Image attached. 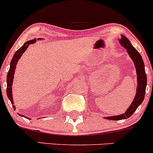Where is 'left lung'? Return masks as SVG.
I'll return each instance as SVG.
<instances>
[{
	"instance_id": "left-lung-1",
	"label": "left lung",
	"mask_w": 153,
	"mask_h": 153,
	"mask_svg": "<svg viewBox=\"0 0 153 153\" xmlns=\"http://www.w3.org/2000/svg\"><path fill=\"white\" fill-rule=\"evenodd\" d=\"M121 36L122 37L119 39V43L127 50V52L134 62L136 68L137 75V88L136 96L128 109L122 114L114 116V117H107L105 118L109 120H121L130 117L137 110L138 106L143 103L147 86V75L145 71V64L141 55L138 51L131 45L129 40L125 36L122 35Z\"/></svg>"
}]
</instances>
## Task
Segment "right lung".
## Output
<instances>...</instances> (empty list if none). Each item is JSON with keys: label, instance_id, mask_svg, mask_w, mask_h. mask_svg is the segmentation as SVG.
<instances>
[{"label": "right lung", "instance_id": "1", "mask_svg": "<svg viewBox=\"0 0 153 153\" xmlns=\"http://www.w3.org/2000/svg\"><path fill=\"white\" fill-rule=\"evenodd\" d=\"M41 39H40V38L38 39V40H41ZM36 39H35L30 40V41H28V42H26L24 43V45H23L21 48H19V50L15 52V54H13V58H12L11 61H10V69L8 72V74H7L6 94H7V96H8V98L10 101V102H11L12 104H13V109H16V108H15L14 105H13V96H12V84H13V75H14V73H15V69H16V65H17V63H18V60L21 58L22 54L25 52L26 50L28 48V47H29V45L35 43L36 42ZM21 116H23V115H21ZM27 119H29V118H27Z\"/></svg>", "mask_w": 153, "mask_h": 153}]
</instances>
